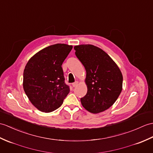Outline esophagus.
Listing matches in <instances>:
<instances>
[{
  "mask_svg": "<svg viewBox=\"0 0 153 153\" xmlns=\"http://www.w3.org/2000/svg\"><path fill=\"white\" fill-rule=\"evenodd\" d=\"M78 81H76V82H74V83H72V86H73V87H77V85H78Z\"/></svg>",
  "mask_w": 153,
  "mask_h": 153,
  "instance_id": "esophagus-1",
  "label": "esophagus"
}]
</instances>
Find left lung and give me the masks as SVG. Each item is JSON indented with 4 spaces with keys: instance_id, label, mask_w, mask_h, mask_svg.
I'll return each instance as SVG.
<instances>
[{
    "instance_id": "1",
    "label": "left lung",
    "mask_w": 153,
    "mask_h": 153,
    "mask_svg": "<svg viewBox=\"0 0 153 153\" xmlns=\"http://www.w3.org/2000/svg\"><path fill=\"white\" fill-rule=\"evenodd\" d=\"M75 54L86 70L87 93L81 98L83 107L92 113L109 109L123 89V75L117 64L102 49L91 44L74 46Z\"/></svg>"
}]
</instances>
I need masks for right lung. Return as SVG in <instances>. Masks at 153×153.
<instances>
[{"label": "right lung", "instance_id": "obj_1", "mask_svg": "<svg viewBox=\"0 0 153 153\" xmlns=\"http://www.w3.org/2000/svg\"><path fill=\"white\" fill-rule=\"evenodd\" d=\"M72 48L65 44L49 45L36 53L27 63L23 89L33 105L42 112L58 109L69 93L62 65Z\"/></svg>", "mask_w": 153, "mask_h": 153}]
</instances>
